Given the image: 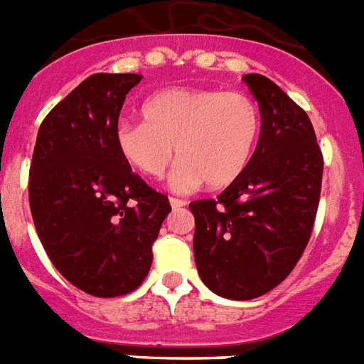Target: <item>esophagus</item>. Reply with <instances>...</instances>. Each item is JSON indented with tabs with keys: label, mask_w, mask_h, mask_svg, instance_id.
I'll return each mask as SVG.
<instances>
[{
	"label": "esophagus",
	"mask_w": 364,
	"mask_h": 364,
	"mask_svg": "<svg viewBox=\"0 0 364 364\" xmlns=\"http://www.w3.org/2000/svg\"><path fill=\"white\" fill-rule=\"evenodd\" d=\"M170 205H172V209H181L187 205V202H185V200H179V198H170Z\"/></svg>",
	"instance_id": "1"
}]
</instances>
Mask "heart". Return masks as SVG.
I'll use <instances>...</instances> for the list:
<instances>
[{
    "instance_id": "heart-1",
    "label": "heart",
    "mask_w": 364,
    "mask_h": 364,
    "mask_svg": "<svg viewBox=\"0 0 364 364\" xmlns=\"http://www.w3.org/2000/svg\"><path fill=\"white\" fill-rule=\"evenodd\" d=\"M144 121H121L114 144L123 161L149 179L164 176L173 159L172 188L187 192L205 183L230 187L249 166L262 129L256 102L223 90L159 91L141 105Z\"/></svg>"
}]
</instances>
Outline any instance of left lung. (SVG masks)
Masks as SVG:
<instances>
[{"mask_svg":"<svg viewBox=\"0 0 364 364\" xmlns=\"http://www.w3.org/2000/svg\"><path fill=\"white\" fill-rule=\"evenodd\" d=\"M243 82L262 115L256 151L217 200L188 203L198 274L235 301L267 294L291 273L312 233L323 173L306 112L265 76Z\"/></svg>","mask_w":364,"mask_h":364,"instance_id":"1","label":"left lung"}]
</instances>
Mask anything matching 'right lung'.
<instances>
[{
    "label": "right lung",
    "instance_id": "right-lung-1",
    "mask_svg": "<svg viewBox=\"0 0 364 364\" xmlns=\"http://www.w3.org/2000/svg\"><path fill=\"white\" fill-rule=\"evenodd\" d=\"M140 75L97 73L65 97L38 129L29 208L54 267L95 297L141 284L153 243L172 211L119 156L114 132Z\"/></svg>",
    "mask_w": 364,
    "mask_h": 364
}]
</instances>
